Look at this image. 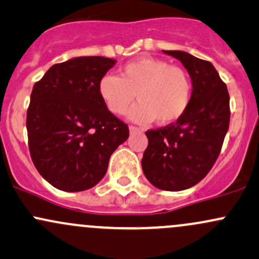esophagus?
Segmentation results:
<instances>
[{"label": "esophagus", "instance_id": "34e87169", "mask_svg": "<svg viewBox=\"0 0 259 259\" xmlns=\"http://www.w3.org/2000/svg\"><path fill=\"white\" fill-rule=\"evenodd\" d=\"M129 132H130V134H135V133H143V130L139 129V127H137V126H133V125H130Z\"/></svg>", "mask_w": 259, "mask_h": 259}]
</instances>
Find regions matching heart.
Here are the masks:
<instances>
[{
    "label": "heart",
    "mask_w": 259,
    "mask_h": 259,
    "mask_svg": "<svg viewBox=\"0 0 259 259\" xmlns=\"http://www.w3.org/2000/svg\"><path fill=\"white\" fill-rule=\"evenodd\" d=\"M103 103L115 115L126 113L137 95L129 119L145 124L156 119L167 125L179 120L191 102L192 84L184 69L161 59L141 57L121 68L120 77L105 74L98 83Z\"/></svg>",
    "instance_id": "obj_1"
}]
</instances>
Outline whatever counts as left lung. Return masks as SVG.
<instances>
[{
	"instance_id": "1",
	"label": "left lung",
	"mask_w": 259,
	"mask_h": 259,
	"mask_svg": "<svg viewBox=\"0 0 259 259\" xmlns=\"http://www.w3.org/2000/svg\"><path fill=\"white\" fill-rule=\"evenodd\" d=\"M164 53L186 68L191 102L178 121L145 133L149 144L141 166L155 187L181 191L198 184L219 157L230 125V95L212 63L184 51Z\"/></svg>"
}]
</instances>
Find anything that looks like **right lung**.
I'll use <instances>...</instances> for the list:
<instances>
[{"instance_id": "obj_1", "label": "right lung", "mask_w": 259, "mask_h": 259, "mask_svg": "<svg viewBox=\"0 0 259 259\" xmlns=\"http://www.w3.org/2000/svg\"><path fill=\"white\" fill-rule=\"evenodd\" d=\"M115 59L75 57L52 65L33 85L27 110L32 161L56 189L78 192L104 178L109 159L129 138L98 93Z\"/></svg>"}]
</instances>
